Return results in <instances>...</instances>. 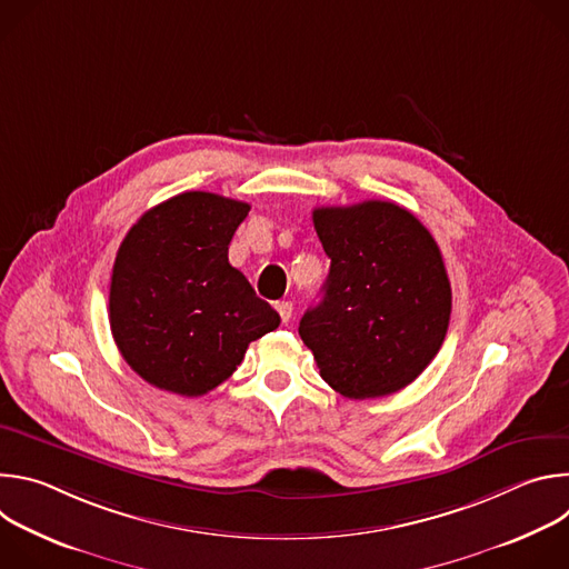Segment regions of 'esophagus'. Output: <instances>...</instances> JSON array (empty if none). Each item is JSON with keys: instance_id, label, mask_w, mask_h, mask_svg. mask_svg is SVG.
<instances>
[{"instance_id": "34e87169", "label": "esophagus", "mask_w": 569, "mask_h": 569, "mask_svg": "<svg viewBox=\"0 0 569 569\" xmlns=\"http://www.w3.org/2000/svg\"><path fill=\"white\" fill-rule=\"evenodd\" d=\"M274 308H277V312H279L281 321H283V323H288V321H290V317H292V303H290V301H277V303H274Z\"/></svg>"}]
</instances>
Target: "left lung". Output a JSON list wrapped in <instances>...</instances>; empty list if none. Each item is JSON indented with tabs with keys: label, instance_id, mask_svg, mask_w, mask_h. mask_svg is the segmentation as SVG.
Segmentation results:
<instances>
[{
	"label": "left lung",
	"instance_id": "8db88e82",
	"mask_svg": "<svg viewBox=\"0 0 569 569\" xmlns=\"http://www.w3.org/2000/svg\"><path fill=\"white\" fill-rule=\"evenodd\" d=\"M312 222L331 270L299 336L319 376L353 400L408 387L448 333L452 292L437 240L382 200L319 207Z\"/></svg>",
	"mask_w": 569,
	"mask_h": 569
}]
</instances>
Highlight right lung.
<instances>
[{
	"label": "right lung",
	"instance_id": "1",
	"mask_svg": "<svg viewBox=\"0 0 569 569\" xmlns=\"http://www.w3.org/2000/svg\"><path fill=\"white\" fill-rule=\"evenodd\" d=\"M248 211L246 202L187 191L148 209L126 233L112 268L110 329L146 382L202 396L281 323L227 259Z\"/></svg>",
	"mask_w": 569,
	"mask_h": 569
}]
</instances>
